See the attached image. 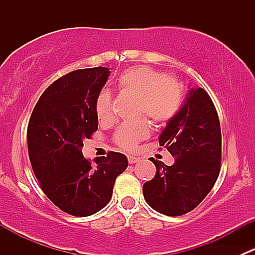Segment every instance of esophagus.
<instances>
[{
	"instance_id": "1",
	"label": "esophagus",
	"mask_w": 255,
	"mask_h": 255,
	"mask_svg": "<svg viewBox=\"0 0 255 255\" xmlns=\"http://www.w3.org/2000/svg\"><path fill=\"white\" fill-rule=\"evenodd\" d=\"M138 160H139V158H137V156L128 155V163H129V164H134V163H137Z\"/></svg>"
}]
</instances>
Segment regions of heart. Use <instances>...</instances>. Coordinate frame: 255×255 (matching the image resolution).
<instances>
[{
	"mask_svg": "<svg viewBox=\"0 0 255 255\" xmlns=\"http://www.w3.org/2000/svg\"><path fill=\"white\" fill-rule=\"evenodd\" d=\"M117 85L121 91L138 99V116L146 115L158 125L173 120L184 100V90L179 80L165 76L148 66H135L123 71L117 80ZM95 110L100 121L105 122L112 118V97L107 90L100 92ZM148 135V123L140 120L121 125L113 139L120 148L130 150Z\"/></svg>",
	"mask_w": 255,
	"mask_h": 255,
	"instance_id": "1",
	"label": "heart"
}]
</instances>
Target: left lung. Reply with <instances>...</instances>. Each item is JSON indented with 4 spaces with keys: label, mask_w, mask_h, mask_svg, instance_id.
<instances>
[{
    "label": "left lung",
    "mask_w": 255,
    "mask_h": 255,
    "mask_svg": "<svg viewBox=\"0 0 255 255\" xmlns=\"http://www.w3.org/2000/svg\"><path fill=\"white\" fill-rule=\"evenodd\" d=\"M175 158L173 165L150 158L155 176L143 185L146 204L166 216H181L201 204L221 169V126L217 111L201 87L187 91L184 105L159 137Z\"/></svg>",
    "instance_id": "left-lung-1"
}]
</instances>
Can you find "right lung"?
Returning <instances> with one entry per match:
<instances>
[{"label":"right lung","instance_id":"1","mask_svg":"<svg viewBox=\"0 0 255 255\" xmlns=\"http://www.w3.org/2000/svg\"><path fill=\"white\" fill-rule=\"evenodd\" d=\"M110 76L104 66L80 69L54 81L38 100L27 129L28 153L43 192L61 211L86 217L112 197L116 177L127 169L125 154L82 155V140L99 127L97 96Z\"/></svg>","mask_w":255,"mask_h":255}]
</instances>
